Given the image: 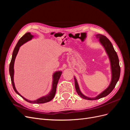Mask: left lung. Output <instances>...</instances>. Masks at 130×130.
<instances>
[{
  "instance_id": "left-lung-1",
  "label": "left lung",
  "mask_w": 130,
  "mask_h": 130,
  "mask_svg": "<svg viewBox=\"0 0 130 130\" xmlns=\"http://www.w3.org/2000/svg\"><path fill=\"white\" fill-rule=\"evenodd\" d=\"M96 38L99 40L101 45L104 47L105 52L108 55L109 60L110 62V66H111V81L108 87L105 89L104 91L100 93L99 95L94 98H89L85 95L84 94L81 92L79 86H78L77 81L75 77L74 76L75 81V87L78 95L84 99L93 100L99 99L100 98L105 97L111 93L118 81L120 74V67L119 66V61L117 54L113 48V46L111 42L106 36L100 34H97L95 35Z\"/></svg>"
}]
</instances>
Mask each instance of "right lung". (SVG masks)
<instances>
[{
    "mask_svg": "<svg viewBox=\"0 0 130 130\" xmlns=\"http://www.w3.org/2000/svg\"><path fill=\"white\" fill-rule=\"evenodd\" d=\"M34 37V35H32L30 32H27L24 35V36H22L20 38V40L18 41L16 45L15 46L12 53V56L11 61L9 66V73H10V77H11L12 84L13 89L15 93H16L17 94H18L19 96H21L23 99H24L25 101L28 102V103H32V104H44V103H47V102L51 101L54 98L55 95V93H56V87H57L58 81L62 73V71L58 70V71H56L54 73L53 75L52 87L50 92L47 94V95L42 96L39 98V99H37V100H30L27 99L24 96H23L21 94H19L16 88L15 87L14 82V64L15 57L17 56V55L18 53L19 48H20V47L23 44H24L26 42L31 40Z\"/></svg>",
    "mask_w": 130,
    "mask_h": 130,
    "instance_id": "1",
    "label": "right lung"
}]
</instances>
